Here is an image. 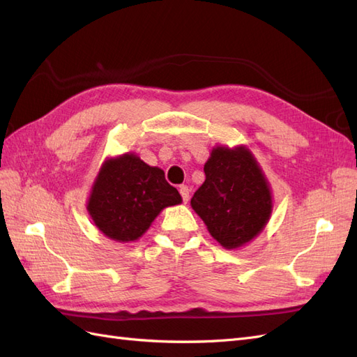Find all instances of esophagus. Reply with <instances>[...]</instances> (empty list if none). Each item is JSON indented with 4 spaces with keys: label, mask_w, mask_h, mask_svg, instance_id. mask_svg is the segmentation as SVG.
Returning <instances> with one entry per match:
<instances>
[{
    "label": "esophagus",
    "mask_w": 357,
    "mask_h": 357,
    "mask_svg": "<svg viewBox=\"0 0 357 357\" xmlns=\"http://www.w3.org/2000/svg\"><path fill=\"white\" fill-rule=\"evenodd\" d=\"M179 192H181V196H182V200H184V203H187L188 199H190V188L187 185H181L179 187Z\"/></svg>",
    "instance_id": "esophagus-1"
}]
</instances>
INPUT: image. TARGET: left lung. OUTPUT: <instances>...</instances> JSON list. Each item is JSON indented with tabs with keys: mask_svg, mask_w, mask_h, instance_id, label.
<instances>
[{
	"mask_svg": "<svg viewBox=\"0 0 357 357\" xmlns=\"http://www.w3.org/2000/svg\"><path fill=\"white\" fill-rule=\"evenodd\" d=\"M203 170L206 179L191 208L221 247L247 245L266 227L273 208L271 185L256 157L245 145H218Z\"/></svg>",
	"mask_w": 357,
	"mask_h": 357,
	"instance_id": "8db88e82",
	"label": "left lung"
}]
</instances>
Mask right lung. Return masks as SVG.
<instances>
[{
	"label": "right lung",
	"instance_id": "add662e5",
	"mask_svg": "<svg viewBox=\"0 0 357 357\" xmlns=\"http://www.w3.org/2000/svg\"><path fill=\"white\" fill-rule=\"evenodd\" d=\"M181 202L165 172L146 165L135 152H126L101 165L86 209L105 236L126 243L142 238L162 209Z\"/></svg>",
	"mask_w": 357,
	"mask_h": 357
}]
</instances>
